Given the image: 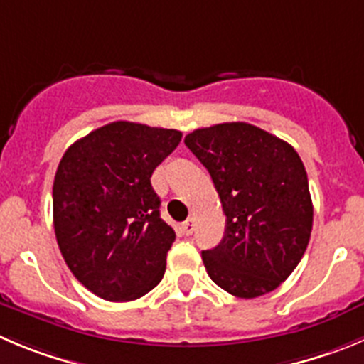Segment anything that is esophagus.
<instances>
[{
  "label": "esophagus",
  "instance_id": "esophagus-1",
  "mask_svg": "<svg viewBox=\"0 0 364 364\" xmlns=\"http://www.w3.org/2000/svg\"><path fill=\"white\" fill-rule=\"evenodd\" d=\"M182 232H184L186 236H191L193 232H195V220L193 218H189V220H186L182 223Z\"/></svg>",
  "mask_w": 364,
  "mask_h": 364
}]
</instances>
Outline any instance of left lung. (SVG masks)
<instances>
[{
  "label": "left lung",
  "instance_id": "obj_1",
  "mask_svg": "<svg viewBox=\"0 0 364 364\" xmlns=\"http://www.w3.org/2000/svg\"><path fill=\"white\" fill-rule=\"evenodd\" d=\"M184 143L209 171L227 216L221 243L202 252L207 273L237 299L273 291L296 268L313 228L302 159L241 121L198 128Z\"/></svg>",
  "mask_w": 364,
  "mask_h": 364
}]
</instances>
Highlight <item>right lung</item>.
Listing matches in <instances>:
<instances>
[{
    "label": "right lung",
    "instance_id": "add662e5",
    "mask_svg": "<svg viewBox=\"0 0 364 364\" xmlns=\"http://www.w3.org/2000/svg\"><path fill=\"white\" fill-rule=\"evenodd\" d=\"M182 132L114 121L73 143L53 182V225L73 275L109 302L141 299L166 272L175 230L150 176Z\"/></svg>",
    "mask_w": 364,
    "mask_h": 364
}]
</instances>
